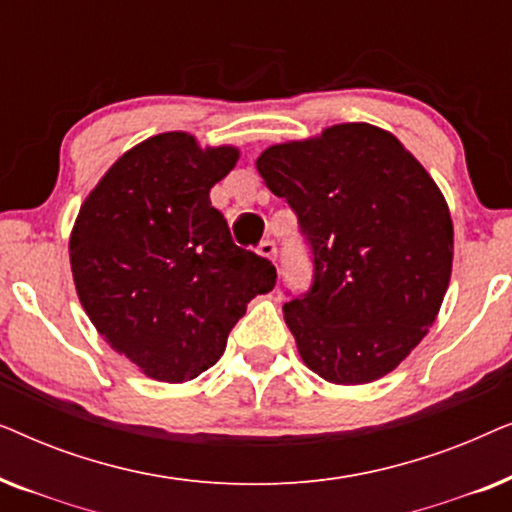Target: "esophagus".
<instances>
[{"mask_svg": "<svg viewBox=\"0 0 512 512\" xmlns=\"http://www.w3.org/2000/svg\"><path fill=\"white\" fill-rule=\"evenodd\" d=\"M256 251H258V256L270 258V261H275V258H277V244L272 240H265V242L258 244Z\"/></svg>", "mask_w": 512, "mask_h": 512, "instance_id": "esophagus-1", "label": "esophagus"}]
</instances>
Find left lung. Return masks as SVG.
<instances>
[{
    "label": "left lung",
    "mask_w": 512,
    "mask_h": 512,
    "mask_svg": "<svg viewBox=\"0 0 512 512\" xmlns=\"http://www.w3.org/2000/svg\"><path fill=\"white\" fill-rule=\"evenodd\" d=\"M258 174L298 216L312 286L284 305L305 366L333 384L391 373L429 333L452 275L447 202L387 130L340 123L265 149Z\"/></svg>",
    "instance_id": "1"
}]
</instances>
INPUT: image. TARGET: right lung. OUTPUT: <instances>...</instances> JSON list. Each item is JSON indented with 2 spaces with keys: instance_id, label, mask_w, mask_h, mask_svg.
Returning a JSON list of instances; mask_svg holds the SVG:
<instances>
[{
  "instance_id": "1",
  "label": "right lung",
  "mask_w": 512,
  "mask_h": 512,
  "mask_svg": "<svg viewBox=\"0 0 512 512\" xmlns=\"http://www.w3.org/2000/svg\"><path fill=\"white\" fill-rule=\"evenodd\" d=\"M237 158L235 146L163 132L125 151L76 216L69 261L83 310L153 380L212 368L249 300L275 289V265L237 247L209 202Z\"/></svg>"
}]
</instances>
